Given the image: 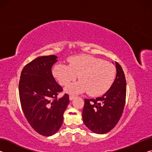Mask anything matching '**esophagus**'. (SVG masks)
Listing matches in <instances>:
<instances>
[{"label":"esophagus","mask_w":152,"mask_h":152,"mask_svg":"<svg viewBox=\"0 0 152 152\" xmlns=\"http://www.w3.org/2000/svg\"><path fill=\"white\" fill-rule=\"evenodd\" d=\"M75 98V96H73V95H70V96H69V99H70V101H72V100Z\"/></svg>","instance_id":"esophagus-1"}]
</instances>
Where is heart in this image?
Here are the masks:
<instances>
[{
  "instance_id": "1",
  "label": "heart",
  "mask_w": 152,
  "mask_h": 152,
  "mask_svg": "<svg viewBox=\"0 0 152 152\" xmlns=\"http://www.w3.org/2000/svg\"><path fill=\"white\" fill-rule=\"evenodd\" d=\"M68 61L69 65L56 64L52 73L59 83L64 86L68 85L78 75L80 80L66 88L70 93L88 91L91 96H100L110 88L115 80L116 69L111 63L88 55L72 56Z\"/></svg>"
}]
</instances>
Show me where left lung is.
I'll use <instances>...</instances> for the list:
<instances>
[{
  "instance_id": "8db88e82",
  "label": "left lung",
  "mask_w": 152,
  "mask_h": 152,
  "mask_svg": "<svg viewBox=\"0 0 152 152\" xmlns=\"http://www.w3.org/2000/svg\"><path fill=\"white\" fill-rule=\"evenodd\" d=\"M116 78L106 93L96 99H85L82 111L83 122L93 133L109 132L119 121L124 109L126 98V80L123 70L115 62Z\"/></svg>"
}]
</instances>
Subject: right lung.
<instances>
[{
    "label": "right lung",
    "instance_id": "obj_1",
    "mask_svg": "<svg viewBox=\"0 0 152 152\" xmlns=\"http://www.w3.org/2000/svg\"><path fill=\"white\" fill-rule=\"evenodd\" d=\"M57 58L53 55L33 60L23 69L19 84L20 104L27 121L35 132L48 137L60 129L70 102L67 94L57 99L62 88L51 72Z\"/></svg>",
    "mask_w": 152,
    "mask_h": 152
}]
</instances>
